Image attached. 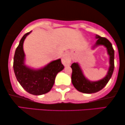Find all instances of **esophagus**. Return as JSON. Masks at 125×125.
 Returning <instances> with one entry per match:
<instances>
[{"mask_svg":"<svg viewBox=\"0 0 125 125\" xmlns=\"http://www.w3.org/2000/svg\"><path fill=\"white\" fill-rule=\"evenodd\" d=\"M62 62L64 66H69L71 63V57L69 53H66L63 56L62 59Z\"/></svg>","mask_w":125,"mask_h":125,"instance_id":"esophagus-1","label":"esophagus"}]
</instances>
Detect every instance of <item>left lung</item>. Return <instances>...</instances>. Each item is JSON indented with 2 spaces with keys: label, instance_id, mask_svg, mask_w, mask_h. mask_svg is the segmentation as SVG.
<instances>
[{
  "label": "left lung",
  "instance_id": "obj_1",
  "mask_svg": "<svg viewBox=\"0 0 125 125\" xmlns=\"http://www.w3.org/2000/svg\"><path fill=\"white\" fill-rule=\"evenodd\" d=\"M96 38L97 40L94 47L103 45L107 48V52L110 56V67L104 78L99 81L93 82L85 78L77 63H73L71 66L72 69V83L77 91L83 94H93L102 90L111 78L114 69V50L112 44L105 37L96 35Z\"/></svg>",
  "mask_w": 125,
  "mask_h": 125
}]
</instances>
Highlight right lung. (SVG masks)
<instances>
[{
	"instance_id": "obj_1",
	"label": "right lung",
	"mask_w": 125,
	"mask_h": 125,
	"mask_svg": "<svg viewBox=\"0 0 125 125\" xmlns=\"http://www.w3.org/2000/svg\"><path fill=\"white\" fill-rule=\"evenodd\" d=\"M31 32L24 34L21 39L14 54L13 68L17 80L25 91L34 95H41L51 91L56 75L64 69V66L61 59L51 62L39 70H33L25 66L23 44Z\"/></svg>"
}]
</instances>
